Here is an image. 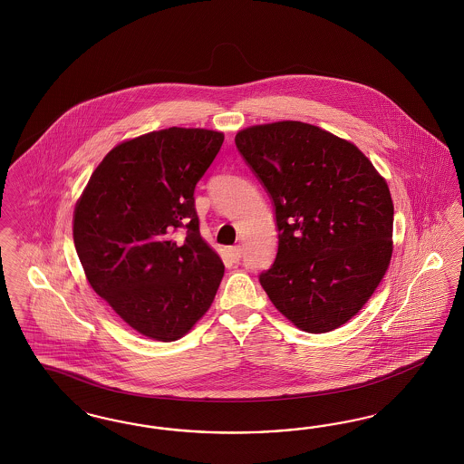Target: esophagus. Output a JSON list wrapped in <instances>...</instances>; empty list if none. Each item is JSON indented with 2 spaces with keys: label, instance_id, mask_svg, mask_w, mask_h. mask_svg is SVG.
Wrapping results in <instances>:
<instances>
[{
  "label": "esophagus",
  "instance_id": "esophagus-1",
  "mask_svg": "<svg viewBox=\"0 0 464 464\" xmlns=\"http://www.w3.org/2000/svg\"><path fill=\"white\" fill-rule=\"evenodd\" d=\"M227 256L233 262H240L241 259V246H229L227 248Z\"/></svg>",
  "mask_w": 464,
  "mask_h": 464
}]
</instances>
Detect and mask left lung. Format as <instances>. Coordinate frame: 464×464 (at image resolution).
<instances>
[{
  "label": "left lung",
  "mask_w": 464,
  "mask_h": 464,
  "mask_svg": "<svg viewBox=\"0 0 464 464\" xmlns=\"http://www.w3.org/2000/svg\"><path fill=\"white\" fill-rule=\"evenodd\" d=\"M235 143L275 205L278 254L259 276L267 297L307 334L345 324L389 269L387 181L351 141L305 122L252 126Z\"/></svg>",
  "instance_id": "8db88e82"
}]
</instances>
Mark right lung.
Instances as JSON below:
<instances>
[{
    "label": "right lung",
    "mask_w": 464,
    "mask_h": 464,
    "mask_svg": "<svg viewBox=\"0 0 464 464\" xmlns=\"http://www.w3.org/2000/svg\"><path fill=\"white\" fill-rule=\"evenodd\" d=\"M223 141L219 130L186 128L124 141L94 169L75 205V252L90 285L153 340L188 334L223 279L193 197Z\"/></svg>",
    "instance_id": "add662e5"
}]
</instances>
